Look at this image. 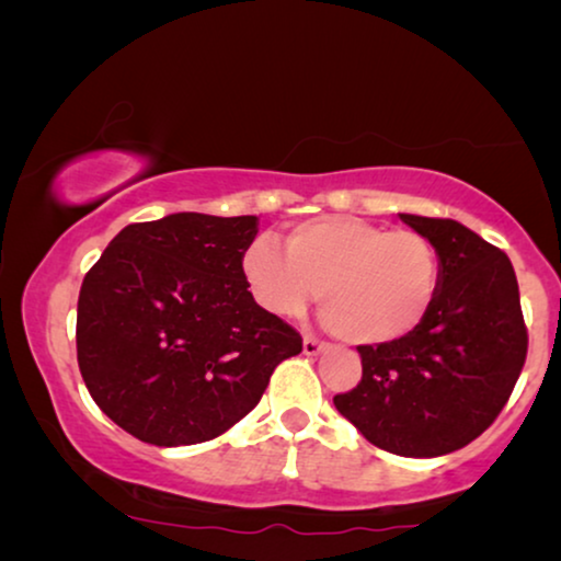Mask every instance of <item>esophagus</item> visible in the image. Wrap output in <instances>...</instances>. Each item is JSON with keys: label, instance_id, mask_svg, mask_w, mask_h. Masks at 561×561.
Wrapping results in <instances>:
<instances>
[{"label": "esophagus", "instance_id": "esophagus-1", "mask_svg": "<svg viewBox=\"0 0 561 561\" xmlns=\"http://www.w3.org/2000/svg\"><path fill=\"white\" fill-rule=\"evenodd\" d=\"M324 350H327V342H319L317 336H311V334L304 336V355L313 357V355H319V352H324Z\"/></svg>", "mask_w": 561, "mask_h": 561}]
</instances>
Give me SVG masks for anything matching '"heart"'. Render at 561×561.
Segmentation results:
<instances>
[{
	"mask_svg": "<svg viewBox=\"0 0 561 561\" xmlns=\"http://www.w3.org/2000/svg\"><path fill=\"white\" fill-rule=\"evenodd\" d=\"M260 309L298 317L319 288L327 324L355 344H388L416 332L439 294L442 263L416 229L329 214L296 225L283 240L255 237L240 257Z\"/></svg>",
	"mask_w": 561,
	"mask_h": 561,
	"instance_id": "heart-1",
	"label": "heart"
}]
</instances>
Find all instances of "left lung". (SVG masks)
<instances>
[{
	"instance_id": "8db88e82",
	"label": "left lung",
	"mask_w": 561,
	"mask_h": 561,
	"mask_svg": "<svg viewBox=\"0 0 561 561\" xmlns=\"http://www.w3.org/2000/svg\"><path fill=\"white\" fill-rule=\"evenodd\" d=\"M401 219L439 252V294L416 332L359 344L363 380L334 405L375 447L442 457L478 439L508 403L528 334L503 250L455 219Z\"/></svg>"
}]
</instances>
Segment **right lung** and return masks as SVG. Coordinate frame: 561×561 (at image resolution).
<instances>
[{
    "instance_id": "obj_1",
    "label": "right lung",
    "mask_w": 561,
    "mask_h": 561,
    "mask_svg": "<svg viewBox=\"0 0 561 561\" xmlns=\"http://www.w3.org/2000/svg\"><path fill=\"white\" fill-rule=\"evenodd\" d=\"M257 217L127 225L87 273L76 352L91 398L156 447L209 442L255 409L301 334L260 309L240 257Z\"/></svg>"
}]
</instances>
